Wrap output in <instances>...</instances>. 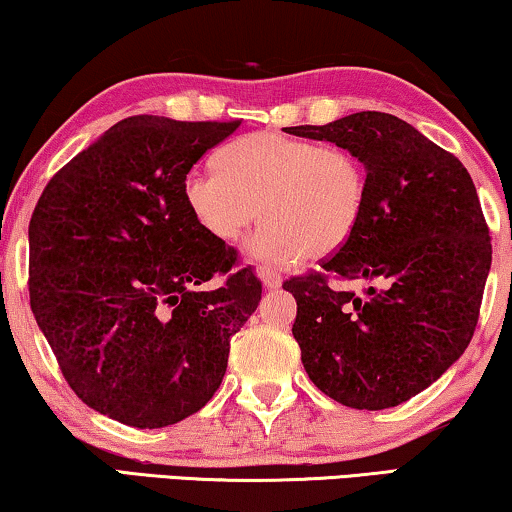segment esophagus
I'll list each match as a JSON object with an SVG mask.
<instances>
[{"label":"esophagus","instance_id":"34e87169","mask_svg":"<svg viewBox=\"0 0 512 512\" xmlns=\"http://www.w3.org/2000/svg\"><path fill=\"white\" fill-rule=\"evenodd\" d=\"M258 277H261L265 288H279L281 286V274H279V270H274V268H263L261 272H258Z\"/></svg>","mask_w":512,"mask_h":512}]
</instances>
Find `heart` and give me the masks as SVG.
<instances>
[{
  "label": "heart",
  "instance_id": "1",
  "mask_svg": "<svg viewBox=\"0 0 512 512\" xmlns=\"http://www.w3.org/2000/svg\"><path fill=\"white\" fill-rule=\"evenodd\" d=\"M182 198L191 219L219 242H235L263 214L268 221L247 254L291 263L351 238L365 212L367 175L342 147L256 131L221 147L217 173H189Z\"/></svg>",
  "mask_w": 512,
  "mask_h": 512
}]
</instances>
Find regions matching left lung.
<instances>
[{"mask_svg":"<svg viewBox=\"0 0 512 512\" xmlns=\"http://www.w3.org/2000/svg\"><path fill=\"white\" fill-rule=\"evenodd\" d=\"M286 133L328 140L360 159L358 228L321 272L284 281L309 379L335 402L381 411L416 397L459 360L478 323L492 244L471 175L395 115L362 110ZM330 276L381 283L362 299Z\"/></svg>","mask_w":512,"mask_h":512,"instance_id":"1","label":"left lung"}]
</instances>
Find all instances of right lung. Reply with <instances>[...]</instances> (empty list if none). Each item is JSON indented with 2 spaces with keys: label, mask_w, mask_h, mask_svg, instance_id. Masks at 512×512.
<instances>
[{
  "label": "right lung",
  "mask_w": 512,
  "mask_h": 512,
  "mask_svg": "<svg viewBox=\"0 0 512 512\" xmlns=\"http://www.w3.org/2000/svg\"><path fill=\"white\" fill-rule=\"evenodd\" d=\"M240 122L136 115L73 157L29 221V302L71 390L138 429L184 420L226 374L231 337L261 281L231 272L235 249L207 235L182 184ZM227 281L207 289L206 281Z\"/></svg>",
  "instance_id": "right-lung-1"
}]
</instances>
